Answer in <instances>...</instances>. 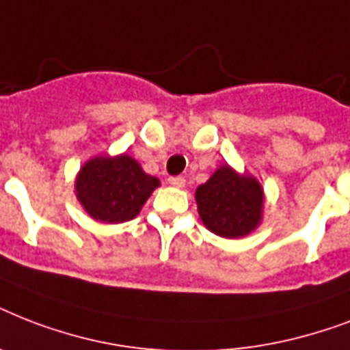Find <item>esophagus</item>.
<instances>
[{
	"label": "esophagus",
	"mask_w": 350,
	"mask_h": 350,
	"mask_svg": "<svg viewBox=\"0 0 350 350\" xmlns=\"http://www.w3.org/2000/svg\"><path fill=\"white\" fill-rule=\"evenodd\" d=\"M169 183L172 187L181 189V187H185V178H181V176H172V178H169Z\"/></svg>",
	"instance_id": "1"
}]
</instances>
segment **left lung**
I'll return each instance as SVG.
<instances>
[{"label":"left lung","instance_id":"left-lung-1","mask_svg":"<svg viewBox=\"0 0 350 350\" xmlns=\"http://www.w3.org/2000/svg\"><path fill=\"white\" fill-rule=\"evenodd\" d=\"M263 189L249 174H238L229 165L219 167L207 183L196 189L198 213L203 225L221 238H243L260 225Z\"/></svg>","mask_w":350,"mask_h":350}]
</instances>
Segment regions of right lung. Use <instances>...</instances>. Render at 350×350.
<instances>
[{
	"label": "right lung",
	"mask_w": 350,
	"mask_h": 350,
	"mask_svg": "<svg viewBox=\"0 0 350 350\" xmlns=\"http://www.w3.org/2000/svg\"><path fill=\"white\" fill-rule=\"evenodd\" d=\"M74 187L90 218L101 224H123L139 214L159 180L147 174L134 158L120 154L89 159L79 169Z\"/></svg>",
	"instance_id": "1"
}]
</instances>
